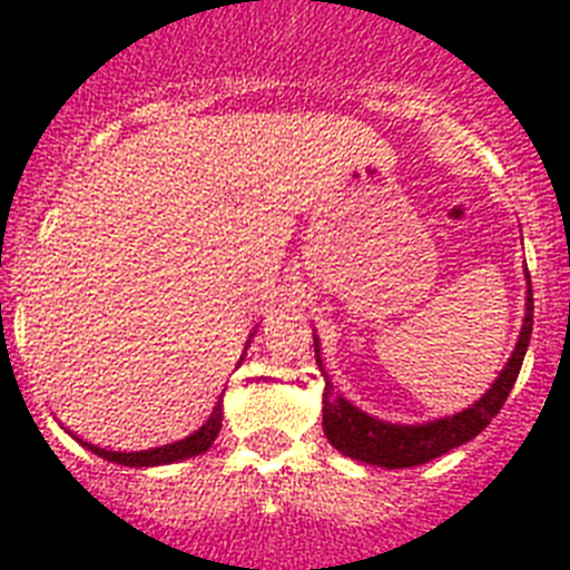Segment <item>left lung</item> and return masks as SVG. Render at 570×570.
I'll list each match as a JSON object with an SVG mask.
<instances>
[{
	"label": "left lung",
	"mask_w": 570,
	"mask_h": 570,
	"mask_svg": "<svg viewBox=\"0 0 570 570\" xmlns=\"http://www.w3.org/2000/svg\"><path fill=\"white\" fill-rule=\"evenodd\" d=\"M531 330H534V295H531V281H528L525 321H522L520 341H517L514 352H511L509 363L500 372V377L491 383L489 392L476 400L474 406L451 414V417L432 420V423L397 425L372 417V414L352 406L341 394H335L330 374L321 368L323 381H326V386H323V432H326L330 443L341 454H346L352 460H361V463L383 465V469H409V465L429 463V460L440 458L445 451L474 440L497 417V412H500L502 403L509 400L511 389H514L528 341H531ZM317 366H321V355H317Z\"/></svg>",
	"instance_id": "obj_1"
}]
</instances>
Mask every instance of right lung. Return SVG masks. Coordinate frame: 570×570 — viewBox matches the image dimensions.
<instances>
[{"mask_svg": "<svg viewBox=\"0 0 570 570\" xmlns=\"http://www.w3.org/2000/svg\"><path fill=\"white\" fill-rule=\"evenodd\" d=\"M244 361V357H240ZM222 397H218V406L213 409V414H209L207 423L198 429V432H193L189 438L178 440V443H170V445H161V449H147V451H110V449H99V445H90L85 443V449H90L94 454H99V458L110 460V463H119V465H136V469H141V465H167V463H178V460H187V458H198V454H204V451L213 445V440L218 438V432H222Z\"/></svg>", "mask_w": 570, "mask_h": 570, "instance_id": "add662e5", "label": "right lung"}]
</instances>
